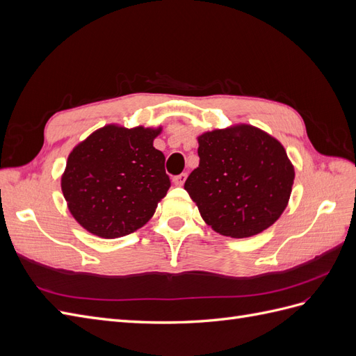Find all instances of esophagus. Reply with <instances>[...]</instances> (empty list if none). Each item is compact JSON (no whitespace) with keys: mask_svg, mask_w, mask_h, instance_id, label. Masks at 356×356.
I'll list each match as a JSON object with an SVG mask.
<instances>
[{"mask_svg":"<svg viewBox=\"0 0 356 356\" xmlns=\"http://www.w3.org/2000/svg\"><path fill=\"white\" fill-rule=\"evenodd\" d=\"M186 179H187V174H179V175L174 177V179H172V181H174V184H175V186L181 187V186H184Z\"/></svg>","mask_w":356,"mask_h":356,"instance_id":"obj_1","label":"esophagus"}]
</instances>
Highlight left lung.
Returning <instances> with one entry per match:
<instances>
[{
    "mask_svg": "<svg viewBox=\"0 0 356 356\" xmlns=\"http://www.w3.org/2000/svg\"><path fill=\"white\" fill-rule=\"evenodd\" d=\"M199 168L184 188L208 225L230 238L261 233L285 211L294 166L282 144L250 124L197 138Z\"/></svg>",
    "mask_w": 356,
    "mask_h": 356,
    "instance_id": "1",
    "label": "left lung"
}]
</instances>
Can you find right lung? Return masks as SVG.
I'll return each mask as SVG.
<instances>
[{
    "instance_id": "right-lung-1",
    "label": "right lung",
    "mask_w": 356,
    "mask_h": 356,
    "mask_svg": "<svg viewBox=\"0 0 356 356\" xmlns=\"http://www.w3.org/2000/svg\"><path fill=\"white\" fill-rule=\"evenodd\" d=\"M161 127L108 124L68 156L62 193L77 222L105 239L141 229L166 196L165 154L153 147Z\"/></svg>"
}]
</instances>
